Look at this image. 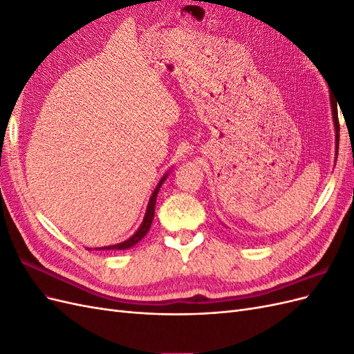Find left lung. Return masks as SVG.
<instances>
[{"instance_id": "1", "label": "left lung", "mask_w": 354, "mask_h": 354, "mask_svg": "<svg viewBox=\"0 0 354 354\" xmlns=\"http://www.w3.org/2000/svg\"><path fill=\"white\" fill-rule=\"evenodd\" d=\"M330 108H332V118H334V127H335V153L338 155V143H339V122H338V109L337 102L330 97Z\"/></svg>"}]
</instances>
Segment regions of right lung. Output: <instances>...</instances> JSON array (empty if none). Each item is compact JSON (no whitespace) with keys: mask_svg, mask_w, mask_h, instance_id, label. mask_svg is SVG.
<instances>
[{"mask_svg":"<svg viewBox=\"0 0 354 354\" xmlns=\"http://www.w3.org/2000/svg\"><path fill=\"white\" fill-rule=\"evenodd\" d=\"M168 177V173L159 180L158 186L155 187L153 194L151 195V199H149V203H147V208H146V214H145V218L140 224V227L137 229V232L133 234V236L130 239H127L121 243H115V245H109V246H102V248H95V250H128L131 248V246H134L137 242H140L145 236L146 233L149 232V229H151V224L153 221V216H155V203H156V196H158V192L160 189V186H162V183L165 181V178Z\"/></svg>","mask_w":354,"mask_h":354,"instance_id":"right-lung-1","label":"right lung"}]
</instances>
